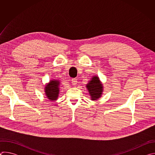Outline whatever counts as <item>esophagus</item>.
<instances>
[{"label":"esophagus","instance_id":"34e87169","mask_svg":"<svg viewBox=\"0 0 155 155\" xmlns=\"http://www.w3.org/2000/svg\"><path fill=\"white\" fill-rule=\"evenodd\" d=\"M77 83V80L76 78H73L72 80V84L73 85H76Z\"/></svg>","mask_w":155,"mask_h":155}]
</instances>
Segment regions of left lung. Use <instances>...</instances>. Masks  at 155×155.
<instances>
[{
	"mask_svg": "<svg viewBox=\"0 0 155 155\" xmlns=\"http://www.w3.org/2000/svg\"><path fill=\"white\" fill-rule=\"evenodd\" d=\"M86 87L92 101H96L99 99L104 91L102 83L97 76H93Z\"/></svg>",
	"mask_w": 155,
	"mask_h": 155,
	"instance_id": "1",
	"label": "left lung"
}]
</instances>
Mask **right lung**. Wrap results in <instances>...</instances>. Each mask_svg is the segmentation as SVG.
Returning a JSON list of instances; mask_svg holds the SVG:
<instances>
[{
    "instance_id": "obj_1",
    "label": "right lung",
    "mask_w": 155,
    "mask_h": 155,
    "mask_svg": "<svg viewBox=\"0 0 155 155\" xmlns=\"http://www.w3.org/2000/svg\"><path fill=\"white\" fill-rule=\"evenodd\" d=\"M60 83L59 80L53 79L50 80L48 83H47L44 87L45 95L50 101H54L58 99L59 94Z\"/></svg>"
}]
</instances>
